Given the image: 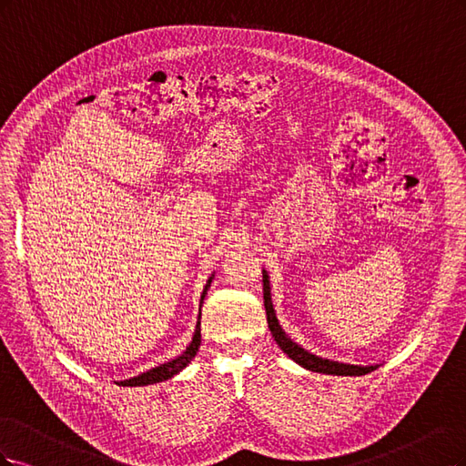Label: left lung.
I'll list each match as a JSON object with an SVG mask.
<instances>
[{"label": "left lung", "instance_id": "obj_1", "mask_svg": "<svg viewBox=\"0 0 466 466\" xmlns=\"http://www.w3.org/2000/svg\"><path fill=\"white\" fill-rule=\"evenodd\" d=\"M263 302H265V311H267V323H268V331H271L273 339L277 340L282 352L289 358H292L296 364L309 371H318V373H329V375H366L373 371L378 366H354V364H342V362H333V360H327L321 356H315L308 352L306 349L296 344L287 333L282 331V327L279 325L277 313L273 308V299H271V287H268V275L263 271Z\"/></svg>", "mask_w": 466, "mask_h": 466}]
</instances>
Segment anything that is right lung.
Listing matches in <instances>:
<instances>
[{"instance_id": "obj_1", "label": "right lung", "mask_w": 466, "mask_h": 466, "mask_svg": "<svg viewBox=\"0 0 466 466\" xmlns=\"http://www.w3.org/2000/svg\"><path fill=\"white\" fill-rule=\"evenodd\" d=\"M213 279H215V275L208 277V280H207V284H205L203 294H201V304H203V299H205V294H207L208 287H211ZM199 347H201V309H199V321H198V327H195L193 339H191V342H189V347H187L182 354L172 358L170 362H164V364H160V366H157V368H153V370H148V371H145V373L135 375V378H129V380H124V381H116V383L122 385V387H141V385H153V383L167 381V380L174 378L176 373L182 371V370L191 362V360L195 358V354H198Z\"/></svg>"}]
</instances>
